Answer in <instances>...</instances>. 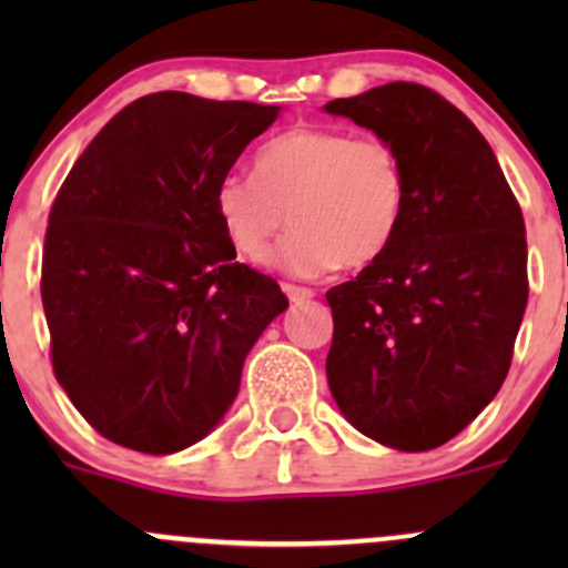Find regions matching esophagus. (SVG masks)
I'll return each instance as SVG.
<instances>
[{"mask_svg":"<svg viewBox=\"0 0 568 568\" xmlns=\"http://www.w3.org/2000/svg\"><path fill=\"white\" fill-rule=\"evenodd\" d=\"M283 291H285V296H288V300L294 302V305H302V302H311L313 296H316L311 288H302V285H288V283H285Z\"/></svg>","mask_w":568,"mask_h":568,"instance_id":"obj_1","label":"esophagus"}]
</instances>
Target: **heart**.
Instances as JSON below:
<instances>
[{"label": "heart", "instance_id": "heart-1", "mask_svg": "<svg viewBox=\"0 0 568 568\" xmlns=\"http://www.w3.org/2000/svg\"><path fill=\"white\" fill-rule=\"evenodd\" d=\"M406 178L390 142L337 129H294L268 142L257 175L231 170L216 181L214 211L231 244L266 257L291 277L313 280L335 266H365L393 244L404 216Z\"/></svg>", "mask_w": 568, "mask_h": 568}]
</instances>
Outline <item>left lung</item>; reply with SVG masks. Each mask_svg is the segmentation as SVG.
Returning <instances> with one entry per match:
<instances>
[{"label":"left lung","mask_w":568,"mask_h":568,"mask_svg":"<svg viewBox=\"0 0 568 568\" xmlns=\"http://www.w3.org/2000/svg\"><path fill=\"white\" fill-rule=\"evenodd\" d=\"M324 112L390 142L406 178L390 247L326 291V382L359 434L432 450L506 382L528 305L523 211L473 120L423 84H382Z\"/></svg>","instance_id":"8db88e82"}]
</instances>
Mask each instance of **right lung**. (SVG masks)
I'll return each mask as SVG.
<instances>
[{"instance_id": "1", "label": "right lung", "mask_w": 568, "mask_h": 568, "mask_svg": "<svg viewBox=\"0 0 568 568\" xmlns=\"http://www.w3.org/2000/svg\"><path fill=\"white\" fill-rule=\"evenodd\" d=\"M283 106L153 93L84 148L49 214L54 376L123 448L168 456L214 432L250 348L288 300L233 263L214 189Z\"/></svg>"}]
</instances>
